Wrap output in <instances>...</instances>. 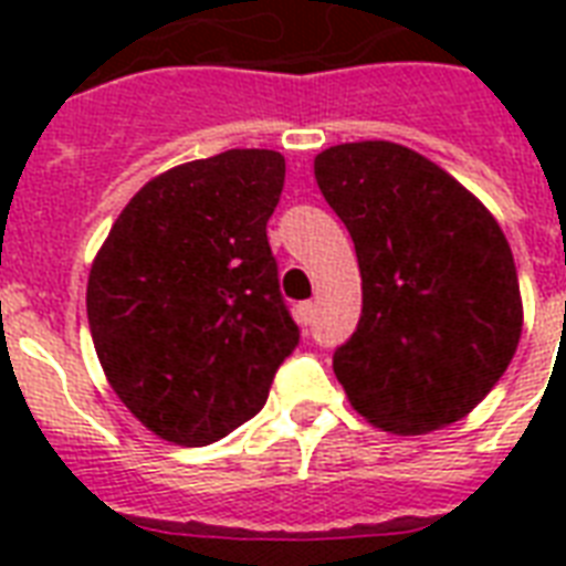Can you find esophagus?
<instances>
[{"mask_svg":"<svg viewBox=\"0 0 566 566\" xmlns=\"http://www.w3.org/2000/svg\"><path fill=\"white\" fill-rule=\"evenodd\" d=\"M314 311H317L314 302H300V305H296V323H300L305 332H308V326L314 323Z\"/></svg>","mask_w":566,"mask_h":566,"instance_id":"esophagus-1","label":"esophagus"}]
</instances>
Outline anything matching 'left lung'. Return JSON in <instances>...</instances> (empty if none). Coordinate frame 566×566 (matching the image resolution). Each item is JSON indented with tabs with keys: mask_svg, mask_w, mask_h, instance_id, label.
I'll return each mask as SVG.
<instances>
[{
	"mask_svg": "<svg viewBox=\"0 0 566 566\" xmlns=\"http://www.w3.org/2000/svg\"><path fill=\"white\" fill-rule=\"evenodd\" d=\"M314 176L361 270V319L332 361L353 408L396 434L467 417L523 332L500 222L438 164L390 140L332 146Z\"/></svg>",
	"mask_w": 566,
	"mask_h": 566,
	"instance_id": "left-lung-1",
	"label": "left lung"
}]
</instances>
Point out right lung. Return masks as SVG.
I'll use <instances>...</instances> for the list:
<instances>
[{
	"instance_id": "right-lung-1",
	"label": "right lung",
	"mask_w": 566,
	"mask_h": 566,
	"mask_svg": "<svg viewBox=\"0 0 566 566\" xmlns=\"http://www.w3.org/2000/svg\"><path fill=\"white\" fill-rule=\"evenodd\" d=\"M284 188L273 149L181 164L137 190L87 279L114 394L158 438L205 447L252 420L300 344L266 240Z\"/></svg>"
}]
</instances>
